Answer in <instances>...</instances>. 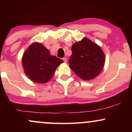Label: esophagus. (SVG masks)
Wrapping results in <instances>:
<instances>
[{
	"instance_id": "esophagus-1",
	"label": "esophagus",
	"mask_w": 132,
	"mask_h": 132,
	"mask_svg": "<svg viewBox=\"0 0 132 132\" xmlns=\"http://www.w3.org/2000/svg\"><path fill=\"white\" fill-rule=\"evenodd\" d=\"M63 60L64 61V62H65V63H66V62H67V61H68V58L66 57H63Z\"/></svg>"
}]
</instances>
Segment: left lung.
<instances>
[{
	"mask_svg": "<svg viewBox=\"0 0 132 132\" xmlns=\"http://www.w3.org/2000/svg\"><path fill=\"white\" fill-rule=\"evenodd\" d=\"M69 60L71 69L84 80L95 78L102 71L105 55L101 47L84 38L72 45Z\"/></svg>",
	"mask_w": 132,
	"mask_h": 132,
	"instance_id": "left-lung-1",
	"label": "left lung"
}]
</instances>
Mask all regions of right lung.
I'll use <instances>...</instances> for the list:
<instances>
[{
    "mask_svg": "<svg viewBox=\"0 0 132 132\" xmlns=\"http://www.w3.org/2000/svg\"><path fill=\"white\" fill-rule=\"evenodd\" d=\"M63 61L50 54V51L39 43H33L23 54L22 64L25 74L31 81L45 83L51 79L56 69Z\"/></svg>",
    "mask_w": 132,
    "mask_h": 132,
    "instance_id": "right-lung-1",
    "label": "right lung"
}]
</instances>
